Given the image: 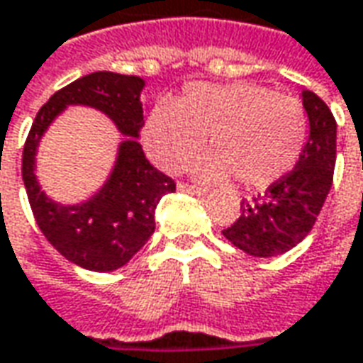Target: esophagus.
<instances>
[{"label": "esophagus", "instance_id": "34e87169", "mask_svg": "<svg viewBox=\"0 0 363 363\" xmlns=\"http://www.w3.org/2000/svg\"><path fill=\"white\" fill-rule=\"evenodd\" d=\"M179 191L189 194H196V196H201V194L206 193L203 186H194V184H186V182H181V184H179Z\"/></svg>", "mask_w": 363, "mask_h": 363}]
</instances>
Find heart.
<instances>
[{
    "label": "heart",
    "instance_id": "heart-1",
    "mask_svg": "<svg viewBox=\"0 0 363 363\" xmlns=\"http://www.w3.org/2000/svg\"><path fill=\"white\" fill-rule=\"evenodd\" d=\"M211 155L194 164L206 182L237 181L263 189L283 179L301 157L307 116L301 104L259 84H189L174 104H158L144 122L150 158L167 172H179L205 146Z\"/></svg>",
    "mask_w": 363,
    "mask_h": 363
}]
</instances>
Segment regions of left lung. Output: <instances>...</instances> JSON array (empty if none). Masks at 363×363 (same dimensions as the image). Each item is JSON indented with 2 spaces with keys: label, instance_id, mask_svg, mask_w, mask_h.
Returning a JSON list of instances; mask_svg holds the SVG:
<instances>
[{
  "label": "left lung",
  "instance_id": "obj_1",
  "mask_svg": "<svg viewBox=\"0 0 363 363\" xmlns=\"http://www.w3.org/2000/svg\"><path fill=\"white\" fill-rule=\"evenodd\" d=\"M309 138L295 169L265 194L241 203V217L223 235L253 257H275L301 243L328 199L335 167V118L318 94L303 90Z\"/></svg>",
  "mask_w": 363,
  "mask_h": 363
}]
</instances>
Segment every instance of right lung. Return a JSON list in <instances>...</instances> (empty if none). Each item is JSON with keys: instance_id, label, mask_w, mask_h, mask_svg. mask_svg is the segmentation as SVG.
<instances>
[{"instance_id": "right-lung-1", "label": "right lung", "mask_w": 363, "mask_h": 363, "mask_svg": "<svg viewBox=\"0 0 363 363\" xmlns=\"http://www.w3.org/2000/svg\"><path fill=\"white\" fill-rule=\"evenodd\" d=\"M144 80L116 72H94L57 90L35 114L23 146L21 177L35 223L57 253L78 267L108 273L126 265L155 233V213L174 181L144 157L138 136L144 124ZM68 106L106 113L125 136L115 167L96 193L76 206L48 197L35 177L37 148L47 128Z\"/></svg>"}]
</instances>
